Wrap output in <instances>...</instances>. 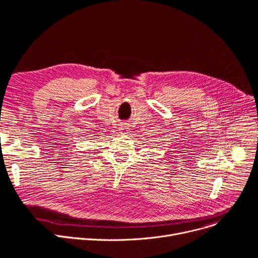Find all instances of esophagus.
Instances as JSON below:
<instances>
[{
	"label": "esophagus",
	"mask_w": 258,
	"mask_h": 258,
	"mask_svg": "<svg viewBox=\"0 0 258 258\" xmlns=\"http://www.w3.org/2000/svg\"><path fill=\"white\" fill-rule=\"evenodd\" d=\"M121 131H122V132H127V131H128V127H127V126H122V127H121Z\"/></svg>",
	"instance_id": "esophagus-1"
}]
</instances>
